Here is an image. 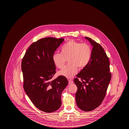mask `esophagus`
I'll use <instances>...</instances> for the list:
<instances>
[{
	"label": "esophagus",
	"instance_id": "1",
	"mask_svg": "<svg viewBox=\"0 0 129 129\" xmlns=\"http://www.w3.org/2000/svg\"><path fill=\"white\" fill-rule=\"evenodd\" d=\"M73 83V80H72L71 79H69L68 80V83L69 84H71L72 83Z\"/></svg>",
	"mask_w": 129,
	"mask_h": 129
}]
</instances>
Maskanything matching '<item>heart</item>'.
<instances>
[{"mask_svg":"<svg viewBox=\"0 0 129 129\" xmlns=\"http://www.w3.org/2000/svg\"><path fill=\"white\" fill-rule=\"evenodd\" d=\"M61 53H55L53 56V63L59 69L63 68L67 61L69 63L59 72V75L68 78L76 74L78 68L81 69L88 64L92 54L89 44L71 40L61 47Z\"/></svg>","mask_w":129,"mask_h":129,"instance_id":"heart-1","label":"heart"}]
</instances>
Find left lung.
Wrapping results in <instances>:
<instances>
[{
  "mask_svg": "<svg viewBox=\"0 0 129 129\" xmlns=\"http://www.w3.org/2000/svg\"><path fill=\"white\" fill-rule=\"evenodd\" d=\"M93 46L90 60L74 80L77 87L76 93L77 105L81 110L89 112L98 108L105 97L111 79L109 58L101 45L85 37ZM80 78L81 81L78 80Z\"/></svg>",
  "mask_w": 129,
  "mask_h": 129,
  "instance_id": "obj_1",
  "label": "left lung"
}]
</instances>
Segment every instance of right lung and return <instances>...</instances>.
Listing matches in <instances>:
<instances>
[{
	"label": "right lung",
	"instance_id": "1",
	"mask_svg": "<svg viewBox=\"0 0 129 129\" xmlns=\"http://www.w3.org/2000/svg\"><path fill=\"white\" fill-rule=\"evenodd\" d=\"M62 38H43L32 44L21 61L23 88L32 103L39 110L52 112L61 104V93L68 84L65 77L51 80L56 73L53 56Z\"/></svg>",
	"mask_w": 129,
	"mask_h": 129
}]
</instances>
